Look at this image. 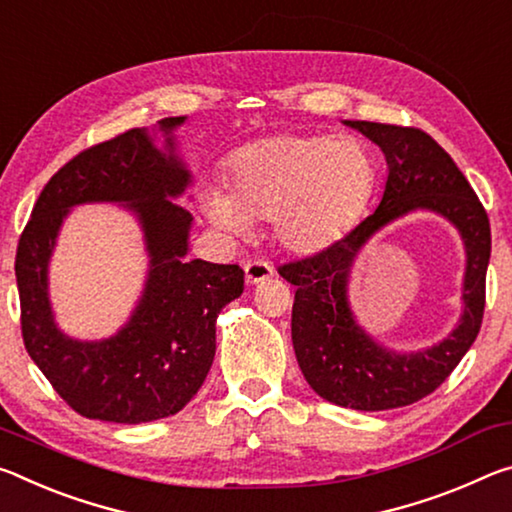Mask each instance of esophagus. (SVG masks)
<instances>
[{"instance_id": "obj_1", "label": "esophagus", "mask_w": 512, "mask_h": 512, "mask_svg": "<svg viewBox=\"0 0 512 512\" xmlns=\"http://www.w3.org/2000/svg\"><path fill=\"white\" fill-rule=\"evenodd\" d=\"M272 276H274V267L267 261H261V258L249 261L245 265V279L247 283H251V286H254V283H263L267 279H272Z\"/></svg>"}]
</instances>
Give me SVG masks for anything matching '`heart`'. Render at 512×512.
<instances>
[{
  "label": "heart",
  "instance_id": "1",
  "mask_svg": "<svg viewBox=\"0 0 512 512\" xmlns=\"http://www.w3.org/2000/svg\"><path fill=\"white\" fill-rule=\"evenodd\" d=\"M372 186L374 163L356 138L281 133L242 147L226 172L229 192H211L206 206L233 231L272 220L281 247L313 254L342 236Z\"/></svg>",
  "mask_w": 512,
  "mask_h": 512
}]
</instances>
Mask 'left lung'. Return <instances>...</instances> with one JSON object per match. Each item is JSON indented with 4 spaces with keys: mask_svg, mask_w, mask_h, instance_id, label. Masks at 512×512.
Instances as JSON below:
<instances>
[{
    "mask_svg": "<svg viewBox=\"0 0 512 512\" xmlns=\"http://www.w3.org/2000/svg\"><path fill=\"white\" fill-rule=\"evenodd\" d=\"M381 147L388 181L379 208L345 236L311 256L283 263L279 274L295 290L292 345L308 385L322 399L354 410H388L420 401L456 370L479 335L490 263V220L465 174L429 133L397 124L347 120ZM413 207H429L454 221L466 240V313L459 329L420 355L399 357L360 332L346 304V272L366 238Z\"/></svg>",
    "mask_w": 512,
    "mask_h": 512,
    "instance_id": "obj_1",
    "label": "left lung"
}]
</instances>
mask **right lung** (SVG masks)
I'll use <instances>...</instances> for the list:
<instances>
[{"instance_id": "obj_1", "label": "right lung", "mask_w": 512, "mask_h": 512, "mask_svg": "<svg viewBox=\"0 0 512 512\" xmlns=\"http://www.w3.org/2000/svg\"><path fill=\"white\" fill-rule=\"evenodd\" d=\"M183 117L158 124L170 133ZM172 147V138H167ZM190 174L131 129L83 149L58 170L33 206L15 251L22 340L67 406L88 420L142 424L179 413L197 395L215 358V320L242 295L238 265L186 261L192 215L177 197ZM124 200L146 229L153 270L132 322L111 341L77 343L53 326L46 261L66 208Z\"/></svg>"}]
</instances>
